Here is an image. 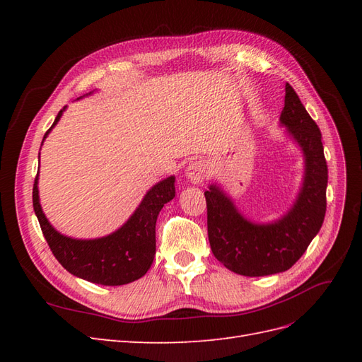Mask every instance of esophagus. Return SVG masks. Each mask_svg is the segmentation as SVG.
<instances>
[{
  "label": "esophagus",
  "instance_id": "esophagus-1",
  "mask_svg": "<svg viewBox=\"0 0 362 362\" xmlns=\"http://www.w3.org/2000/svg\"><path fill=\"white\" fill-rule=\"evenodd\" d=\"M210 173V168L205 160H196L192 161L187 169H185V178H187L192 184H201L208 178Z\"/></svg>",
  "mask_w": 362,
  "mask_h": 362
}]
</instances>
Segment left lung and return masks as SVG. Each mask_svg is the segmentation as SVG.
I'll return each instance as SVG.
<instances>
[{"instance_id":"8db88e82","label":"left lung","mask_w":362,"mask_h":362,"mask_svg":"<svg viewBox=\"0 0 362 362\" xmlns=\"http://www.w3.org/2000/svg\"><path fill=\"white\" fill-rule=\"evenodd\" d=\"M279 122L300 148L305 168L299 193L286 214L269 223L252 222L218 184L205 192L213 254L226 269L243 276L288 270L320 231L326 213L327 166L322 133L288 83Z\"/></svg>"}]
</instances>
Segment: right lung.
<instances>
[{
	"instance_id": "obj_1",
	"label": "right lung",
	"mask_w": 362,
	"mask_h": 362,
	"mask_svg": "<svg viewBox=\"0 0 362 362\" xmlns=\"http://www.w3.org/2000/svg\"><path fill=\"white\" fill-rule=\"evenodd\" d=\"M64 110L66 105L59 112L43 140L57 125ZM37 182L39 172L33 185V206L43 237L54 257L74 276L101 286H124L141 278L149 270L156 257L157 217L164 204L175 198V177H168L152 185L136 211L115 233L90 240L63 235L48 222L40 206Z\"/></svg>"
}]
</instances>
